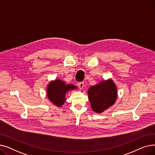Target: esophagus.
Wrapping results in <instances>:
<instances>
[{
  "label": "esophagus",
  "mask_w": 155,
  "mask_h": 155,
  "mask_svg": "<svg viewBox=\"0 0 155 155\" xmlns=\"http://www.w3.org/2000/svg\"><path fill=\"white\" fill-rule=\"evenodd\" d=\"M78 86H79V88L80 89H82L84 87V82H81L78 84Z\"/></svg>",
  "instance_id": "obj_1"
}]
</instances>
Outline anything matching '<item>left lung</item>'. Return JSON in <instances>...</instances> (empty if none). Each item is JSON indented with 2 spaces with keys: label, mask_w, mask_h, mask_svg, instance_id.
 I'll return each instance as SVG.
<instances>
[{
  "label": "left lung",
  "mask_w": 155,
  "mask_h": 155,
  "mask_svg": "<svg viewBox=\"0 0 155 155\" xmlns=\"http://www.w3.org/2000/svg\"><path fill=\"white\" fill-rule=\"evenodd\" d=\"M87 93L92 109L98 114L114 104L117 96V87L111 79L91 87Z\"/></svg>",
  "instance_id": "obj_1"
}]
</instances>
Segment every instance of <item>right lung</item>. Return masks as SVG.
Masks as SVG:
<instances>
[{"mask_svg":"<svg viewBox=\"0 0 155 155\" xmlns=\"http://www.w3.org/2000/svg\"><path fill=\"white\" fill-rule=\"evenodd\" d=\"M77 88L75 85L72 84L66 85L63 81L57 79L50 82L47 87L48 98L56 106L61 107L66 101V94L70 91Z\"/></svg>","mask_w":155,"mask_h":155,"instance_id":"obj_1","label":"right lung"}]
</instances>
